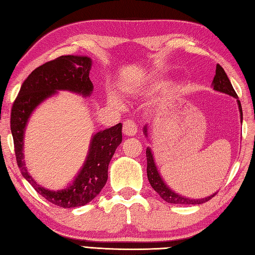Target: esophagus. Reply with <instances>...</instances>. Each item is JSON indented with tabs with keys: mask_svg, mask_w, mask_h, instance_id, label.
<instances>
[{
	"mask_svg": "<svg viewBox=\"0 0 255 255\" xmlns=\"http://www.w3.org/2000/svg\"><path fill=\"white\" fill-rule=\"evenodd\" d=\"M138 131V126L137 124L134 123L131 119H127L124 123L123 127V132L126 134V136H134Z\"/></svg>",
	"mask_w": 255,
	"mask_h": 255,
	"instance_id": "obj_1",
	"label": "esophagus"
}]
</instances>
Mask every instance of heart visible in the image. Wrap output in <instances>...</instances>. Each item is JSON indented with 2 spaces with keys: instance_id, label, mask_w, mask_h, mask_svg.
<instances>
[{
  "instance_id": "b5f03b06",
  "label": "heart",
  "mask_w": 255,
  "mask_h": 255,
  "mask_svg": "<svg viewBox=\"0 0 255 255\" xmlns=\"http://www.w3.org/2000/svg\"><path fill=\"white\" fill-rule=\"evenodd\" d=\"M161 88H162L161 84H159V83H155V84H152V85H149L148 88L143 89V90H142V92H143V93H148V94H150V93H154V92L159 91ZM112 102L114 103V104H118V101H117L116 99H112Z\"/></svg>"
}]
</instances>
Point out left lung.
<instances>
[{
  "label": "left lung",
  "mask_w": 255,
  "mask_h": 255,
  "mask_svg": "<svg viewBox=\"0 0 255 255\" xmlns=\"http://www.w3.org/2000/svg\"><path fill=\"white\" fill-rule=\"evenodd\" d=\"M213 85L214 89L216 91L223 92V93H226L228 95H231L238 99V95L236 93V91L232 86L230 80L227 77V74L225 72V70L223 69V67L220 64H217L216 67V74L214 77V81H213ZM238 105H239V111L241 114V122H242V107H241V103L240 101L238 100ZM144 133L147 134V126L144 128ZM147 175H148V180L151 184V186L154 189V191L160 195V197L165 200V202L170 203V204H177V205H199L203 204L205 202H208L209 199L213 198L215 195H211V196H208L206 198H202V199H191L187 197L181 196L176 193H174L172 191L171 188H169L166 186V184L162 180V177L160 176L158 169H156L154 160H153V155L151 153L150 148H147Z\"/></svg>",
  "instance_id": "obj_1"
}]
</instances>
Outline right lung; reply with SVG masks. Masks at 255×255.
Returning a JSON list of instances; mask_svg holds the SVG:
<instances>
[{"label":"right lung","instance_id":"right-lung-1","mask_svg":"<svg viewBox=\"0 0 255 255\" xmlns=\"http://www.w3.org/2000/svg\"><path fill=\"white\" fill-rule=\"evenodd\" d=\"M91 59L88 57L61 56L36 68L21 84L10 113V130L14 150L21 174L37 193L51 204L63 208H73L90 203L100 194L107 181L108 164L115 150L122 143V127H114L97 132L92 139L90 152L84 166L71 186L51 192L37 185L24 166L23 138L27 121L37 105L58 90H68L90 95L93 84L90 80Z\"/></svg>","mask_w":255,"mask_h":255}]
</instances>
